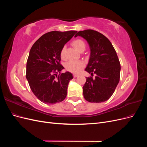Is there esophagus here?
Here are the masks:
<instances>
[{
    "instance_id": "esophagus-1",
    "label": "esophagus",
    "mask_w": 147,
    "mask_h": 147,
    "mask_svg": "<svg viewBox=\"0 0 147 147\" xmlns=\"http://www.w3.org/2000/svg\"><path fill=\"white\" fill-rule=\"evenodd\" d=\"M73 76H74V78H75V77H77L78 76V74H74L73 75Z\"/></svg>"
}]
</instances>
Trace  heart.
Returning <instances> with one entry per match:
<instances>
[{
  "instance_id": "obj_1",
  "label": "heart",
  "mask_w": 147,
  "mask_h": 147,
  "mask_svg": "<svg viewBox=\"0 0 147 147\" xmlns=\"http://www.w3.org/2000/svg\"><path fill=\"white\" fill-rule=\"evenodd\" d=\"M72 45L80 52H83L86 48V43L82 39L76 38L72 42ZM65 47L61 48L60 56L62 59L65 57ZM84 64L82 61H70L65 64V69L72 73H78L83 67Z\"/></svg>"
}]
</instances>
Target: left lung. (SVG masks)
Here are the masks:
<instances>
[{
    "label": "left lung",
    "instance_id": "obj_1",
    "mask_svg": "<svg viewBox=\"0 0 147 147\" xmlns=\"http://www.w3.org/2000/svg\"><path fill=\"white\" fill-rule=\"evenodd\" d=\"M78 35L86 40L91 50L85 70L91 76L86 77L83 86L84 99L94 103L105 102L112 96L119 82L121 66L116 51L109 40L96 30L79 31L75 37ZM94 73L96 77L92 79Z\"/></svg>",
    "mask_w": 147,
    "mask_h": 147
}]
</instances>
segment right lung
I'll use <instances>...</instances> for the list:
<instances>
[{
    "mask_svg": "<svg viewBox=\"0 0 147 147\" xmlns=\"http://www.w3.org/2000/svg\"><path fill=\"white\" fill-rule=\"evenodd\" d=\"M77 32L51 31L43 34L31 48L26 64V78L34 95L46 104L64 100L72 74L61 73L60 51Z\"/></svg>",
    "mask_w": 147,
    "mask_h": 147,
    "instance_id": "1",
    "label": "right lung"
}]
</instances>
